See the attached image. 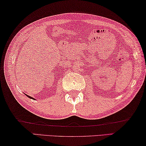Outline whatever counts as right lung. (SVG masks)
Listing matches in <instances>:
<instances>
[{"instance_id": "right-lung-1", "label": "right lung", "mask_w": 146, "mask_h": 146, "mask_svg": "<svg viewBox=\"0 0 146 146\" xmlns=\"http://www.w3.org/2000/svg\"><path fill=\"white\" fill-rule=\"evenodd\" d=\"M26 95L28 97H29L30 98H32V99H34V100H35V98H33V97H32V96H28V95H27V94H26Z\"/></svg>"}]
</instances>
